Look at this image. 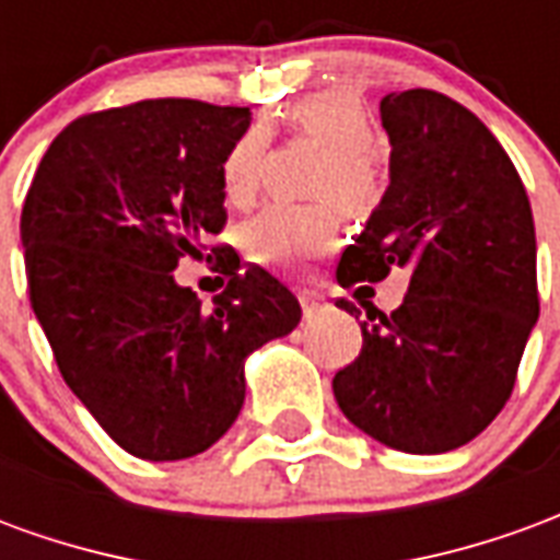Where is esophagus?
<instances>
[{"instance_id": "obj_1", "label": "esophagus", "mask_w": 560, "mask_h": 560, "mask_svg": "<svg viewBox=\"0 0 560 560\" xmlns=\"http://www.w3.org/2000/svg\"><path fill=\"white\" fill-rule=\"evenodd\" d=\"M300 303H303L305 315H312L317 305H320V296L315 291H300Z\"/></svg>"}]
</instances>
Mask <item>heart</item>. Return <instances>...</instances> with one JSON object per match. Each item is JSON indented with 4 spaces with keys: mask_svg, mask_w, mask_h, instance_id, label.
<instances>
[{
    "mask_svg": "<svg viewBox=\"0 0 560 560\" xmlns=\"http://www.w3.org/2000/svg\"><path fill=\"white\" fill-rule=\"evenodd\" d=\"M288 122L296 135L327 147V161L315 179L317 203H272L245 224V252L257 264L279 269H303L315 257L336 248L341 215L336 200L348 215H365L377 203L381 179L372 155L375 122L360 95L327 90L293 104ZM264 131L248 128L233 140L221 161V188L233 203L255 195L264 164Z\"/></svg>",
    "mask_w": 560,
    "mask_h": 560,
    "instance_id": "heart-1",
    "label": "heart"
}]
</instances>
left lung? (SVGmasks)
I'll use <instances>...</instances> for the list:
<instances>
[{
	"label": "left lung",
	"mask_w": 560,
	"mask_h": 560,
	"mask_svg": "<svg viewBox=\"0 0 560 560\" xmlns=\"http://www.w3.org/2000/svg\"><path fill=\"white\" fill-rule=\"evenodd\" d=\"M381 122L389 185L336 279L351 288L408 267L411 284L396 312L360 324L363 351L332 393L357 429L429 456L474 441L513 393L540 315L534 215L510 155L468 107L432 90L389 92Z\"/></svg>",
	"instance_id": "left-lung-1"
}]
</instances>
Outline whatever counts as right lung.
<instances>
[{
  "instance_id": "right-lung-1",
  "label": "right lung",
  "mask_w": 560,
  "mask_h": 560,
  "mask_svg": "<svg viewBox=\"0 0 560 560\" xmlns=\"http://www.w3.org/2000/svg\"><path fill=\"white\" fill-rule=\"evenodd\" d=\"M248 122V107L195 98L80 116L23 203L32 312L71 393L131 456L209 450L240 417L245 357L303 315L260 267L233 272L209 312L173 279L228 221L221 161Z\"/></svg>"
}]
</instances>
